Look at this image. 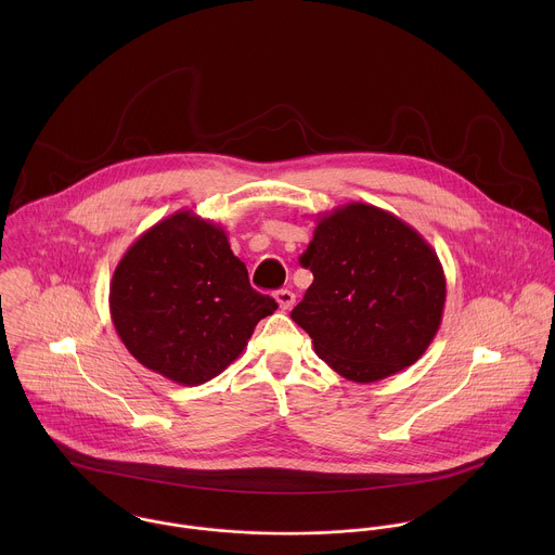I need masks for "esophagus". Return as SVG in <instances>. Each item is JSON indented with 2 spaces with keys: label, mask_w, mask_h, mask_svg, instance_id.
Segmentation results:
<instances>
[{
  "label": "esophagus",
  "mask_w": 555,
  "mask_h": 555,
  "mask_svg": "<svg viewBox=\"0 0 555 555\" xmlns=\"http://www.w3.org/2000/svg\"><path fill=\"white\" fill-rule=\"evenodd\" d=\"M275 301L280 304V310H291L293 306H295V293L293 291H286V288H282V291H278L275 293Z\"/></svg>",
  "instance_id": "34e87169"
}]
</instances>
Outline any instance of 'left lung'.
I'll return each mask as SVG.
<instances>
[{
    "label": "left lung",
    "instance_id": "1",
    "mask_svg": "<svg viewBox=\"0 0 555 555\" xmlns=\"http://www.w3.org/2000/svg\"><path fill=\"white\" fill-rule=\"evenodd\" d=\"M301 264L314 273L291 318L318 357L352 383L416 363L436 337L447 280L436 249L397 216L348 203L317 218Z\"/></svg>",
    "mask_w": 555,
    "mask_h": 555
}]
</instances>
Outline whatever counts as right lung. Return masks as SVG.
<instances>
[{
  "instance_id": "1",
  "label": "right lung",
  "mask_w": 555,
  "mask_h": 555,
  "mask_svg": "<svg viewBox=\"0 0 555 555\" xmlns=\"http://www.w3.org/2000/svg\"><path fill=\"white\" fill-rule=\"evenodd\" d=\"M111 318L130 354L196 387L222 374L278 304L249 286L227 231L177 211L137 238L111 280Z\"/></svg>"
}]
</instances>
